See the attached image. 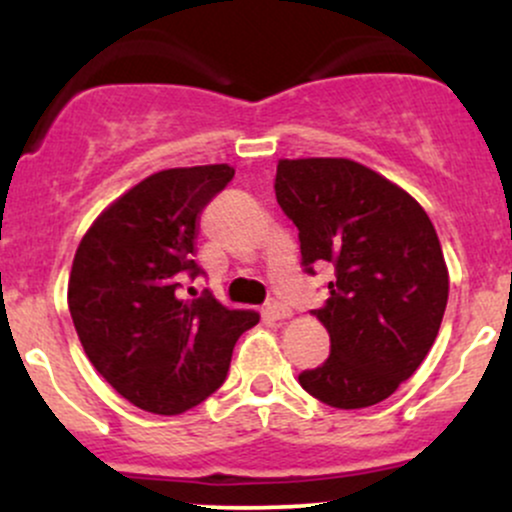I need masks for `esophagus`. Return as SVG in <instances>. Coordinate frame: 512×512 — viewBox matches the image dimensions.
Returning <instances> with one entry per match:
<instances>
[{"label": "esophagus", "instance_id": "obj_1", "mask_svg": "<svg viewBox=\"0 0 512 512\" xmlns=\"http://www.w3.org/2000/svg\"><path fill=\"white\" fill-rule=\"evenodd\" d=\"M264 313H267V317H269V320H286V317H289V315H291V310H289V308H286V305H284V303L274 301V298H272V301H269V303H267V308H264Z\"/></svg>", "mask_w": 512, "mask_h": 512}]
</instances>
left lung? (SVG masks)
Instances as JSON below:
<instances>
[{
	"instance_id": "1",
	"label": "left lung",
	"mask_w": 512,
	"mask_h": 512,
	"mask_svg": "<svg viewBox=\"0 0 512 512\" xmlns=\"http://www.w3.org/2000/svg\"><path fill=\"white\" fill-rule=\"evenodd\" d=\"M276 202L296 223L305 272L327 267L330 356L298 383L334 409L383 402L421 366L448 305L436 228L402 187L349 158L276 166Z\"/></svg>"
}]
</instances>
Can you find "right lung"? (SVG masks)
I'll return each instance as SVG.
<instances>
[{
    "mask_svg": "<svg viewBox=\"0 0 512 512\" xmlns=\"http://www.w3.org/2000/svg\"><path fill=\"white\" fill-rule=\"evenodd\" d=\"M233 175L226 163L149 175L76 248L67 301L81 346L122 397L151 414H182L219 390L238 337L260 322L209 291L182 293L204 274L195 262L199 214Z\"/></svg>",
    "mask_w": 512,
    "mask_h": 512,
    "instance_id": "1",
    "label": "right lung"
}]
</instances>
